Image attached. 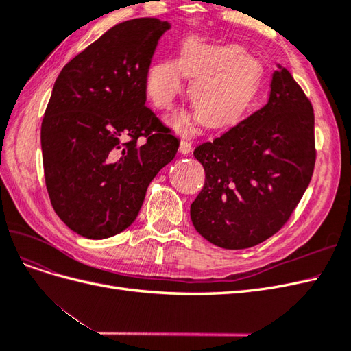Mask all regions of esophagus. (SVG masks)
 Instances as JSON below:
<instances>
[{
    "mask_svg": "<svg viewBox=\"0 0 351 351\" xmlns=\"http://www.w3.org/2000/svg\"><path fill=\"white\" fill-rule=\"evenodd\" d=\"M178 151H180V154H182V155H187V154L192 152V145H190V142H187V141L183 139L182 142H180Z\"/></svg>",
    "mask_w": 351,
    "mask_h": 351,
    "instance_id": "obj_1",
    "label": "esophagus"
}]
</instances>
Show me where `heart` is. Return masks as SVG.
Returning a JSON list of instances; mask_svg holds the SVG:
<instances>
[{"label":"heart","instance_id":"b5f03b06","mask_svg":"<svg viewBox=\"0 0 351 351\" xmlns=\"http://www.w3.org/2000/svg\"><path fill=\"white\" fill-rule=\"evenodd\" d=\"M184 76L192 79L189 89L202 120L210 127L234 123L246 110L259 86L258 61L239 45L208 44L187 39L177 60H161L147 69L145 86L158 110H171L184 88ZM178 130L189 129L183 114L171 120Z\"/></svg>","mask_w":351,"mask_h":351}]
</instances>
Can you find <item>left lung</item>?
<instances>
[{"label": "left lung", "instance_id": "obj_1", "mask_svg": "<svg viewBox=\"0 0 351 351\" xmlns=\"http://www.w3.org/2000/svg\"><path fill=\"white\" fill-rule=\"evenodd\" d=\"M277 67L268 102L193 152L205 184L190 217L199 234L222 249H247L272 237L312 180V102L290 71Z\"/></svg>", "mask_w": 351, "mask_h": 351}]
</instances>
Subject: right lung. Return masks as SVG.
I'll return each instance as SVG.
<instances>
[{
  "label": "right lung",
  "mask_w": 351,
  "mask_h": 351,
  "mask_svg": "<svg viewBox=\"0 0 351 351\" xmlns=\"http://www.w3.org/2000/svg\"><path fill=\"white\" fill-rule=\"evenodd\" d=\"M169 27L154 17L115 25L54 83L40 127L45 184L56 214L82 237L132 226L147 186L177 154L180 141L145 105L146 73Z\"/></svg>",
  "instance_id": "obj_1"
}]
</instances>
